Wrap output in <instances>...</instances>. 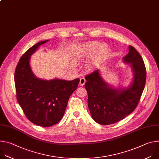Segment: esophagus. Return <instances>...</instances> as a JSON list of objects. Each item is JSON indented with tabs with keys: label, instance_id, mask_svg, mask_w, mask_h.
<instances>
[{
	"label": "esophagus",
	"instance_id": "34e87169",
	"mask_svg": "<svg viewBox=\"0 0 159 159\" xmlns=\"http://www.w3.org/2000/svg\"><path fill=\"white\" fill-rule=\"evenodd\" d=\"M85 82H86V80H85V79L84 78H81V79H80V83H79L80 85V86H83V85L85 84Z\"/></svg>",
	"mask_w": 159,
	"mask_h": 159
}]
</instances>
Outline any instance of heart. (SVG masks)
<instances>
[{"mask_svg":"<svg viewBox=\"0 0 159 159\" xmlns=\"http://www.w3.org/2000/svg\"><path fill=\"white\" fill-rule=\"evenodd\" d=\"M107 53L108 48L106 44H103L99 46L98 43H93L89 44L82 52L77 53L75 57V60L77 63H80L91 57L86 65L87 69L91 70L94 67L100 65L105 60Z\"/></svg>","mask_w":159,"mask_h":159,"instance_id":"b5f03b06","label":"heart"}]
</instances>
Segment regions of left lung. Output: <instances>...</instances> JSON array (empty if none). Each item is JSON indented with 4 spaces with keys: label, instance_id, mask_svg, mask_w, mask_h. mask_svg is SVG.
<instances>
[{
    "label": "left lung",
    "instance_id": "obj_1",
    "mask_svg": "<svg viewBox=\"0 0 159 159\" xmlns=\"http://www.w3.org/2000/svg\"><path fill=\"white\" fill-rule=\"evenodd\" d=\"M130 63L133 72L132 84L127 88L115 89L106 83L99 70L85 77L88 107L93 120L102 125L117 123L137 107L146 82V69L140 53L132 46L123 58Z\"/></svg>",
    "mask_w": 159,
    "mask_h": 159
}]
</instances>
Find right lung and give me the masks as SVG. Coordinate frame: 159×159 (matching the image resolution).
Returning <instances> with one entry per match:
<instances>
[{
	"label": "right lung",
	"mask_w": 159,
	"mask_h": 159,
	"mask_svg": "<svg viewBox=\"0 0 159 159\" xmlns=\"http://www.w3.org/2000/svg\"><path fill=\"white\" fill-rule=\"evenodd\" d=\"M48 41L35 44L22 55L14 74L16 97L20 106L31 122L43 127L55 125L61 120L68 101L80 82L79 79L70 81L42 80L33 74L30 57Z\"/></svg>",
	"instance_id": "obj_1"
}]
</instances>
